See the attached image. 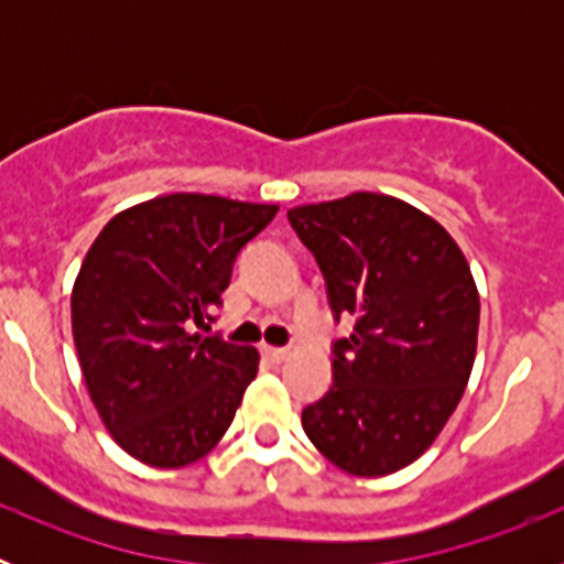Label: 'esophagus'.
Returning a JSON list of instances; mask_svg holds the SVG:
<instances>
[{"instance_id":"obj_1","label":"esophagus","mask_w":564,"mask_h":564,"mask_svg":"<svg viewBox=\"0 0 564 564\" xmlns=\"http://www.w3.org/2000/svg\"><path fill=\"white\" fill-rule=\"evenodd\" d=\"M259 350H262V356H265L271 364H282L288 358L285 347H271V344H262Z\"/></svg>"}]
</instances>
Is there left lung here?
Wrapping results in <instances>:
<instances>
[{"label": "left lung", "mask_w": 564, "mask_h": 564, "mask_svg": "<svg viewBox=\"0 0 564 564\" xmlns=\"http://www.w3.org/2000/svg\"><path fill=\"white\" fill-rule=\"evenodd\" d=\"M325 273L333 387L302 410L311 443L356 477H383L430 449L460 403L477 352L480 296L449 231L390 194L356 192L288 212Z\"/></svg>", "instance_id": "left-lung-1"}]
</instances>
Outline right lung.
I'll return each mask as SVG.
<instances>
[{"label":"right lung","mask_w":564,"mask_h":564,"mask_svg":"<svg viewBox=\"0 0 564 564\" xmlns=\"http://www.w3.org/2000/svg\"><path fill=\"white\" fill-rule=\"evenodd\" d=\"M279 206L163 194L115 214L73 285L84 383L115 443L154 468L197 463L231 426L257 347L188 333L212 322L234 259Z\"/></svg>","instance_id":"1"}]
</instances>
